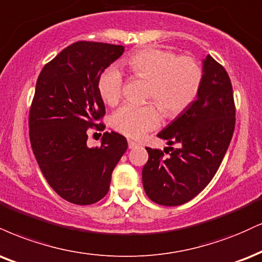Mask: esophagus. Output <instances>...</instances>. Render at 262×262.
<instances>
[{"instance_id":"obj_1","label":"esophagus","mask_w":262,"mask_h":262,"mask_svg":"<svg viewBox=\"0 0 262 262\" xmlns=\"http://www.w3.org/2000/svg\"><path fill=\"white\" fill-rule=\"evenodd\" d=\"M137 146H138V144L135 143V141L130 140V139L128 140V147H129V149H134V147H137Z\"/></svg>"}]
</instances>
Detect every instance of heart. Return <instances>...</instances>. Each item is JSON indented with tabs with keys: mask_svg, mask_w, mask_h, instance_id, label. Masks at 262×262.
I'll list each match as a JSON object with an SVG mask.
<instances>
[{
	"mask_svg": "<svg viewBox=\"0 0 262 262\" xmlns=\"http://www.w3.org/2000/svg\"><path fill=\"white\" fill-rule=\"evenodd\" d=\"M134 77L149 80L146 97L155 102L125 103L113 113L112 125L129 138H141L161 123V108L168 117H176L188 108L199 94L203 68L194 57L159 47H144L124 59ZM122 72L112 66L102 72L97 90L107 105L115 106L123 95Z\"/></svg>",
	"mask_w": 262,
	"mask_h": 262,
	"instance_id": "heart-1",
	"label": "heart"
}]
</instances>
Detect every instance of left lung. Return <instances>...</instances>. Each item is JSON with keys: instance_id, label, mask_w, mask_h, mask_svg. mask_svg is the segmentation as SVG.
<instances>
[{"instance_id": "left-lung-1", "label": "left lung", "mask_w": 262, "mask_h": 262, "mask_svg": "<svg viewBox=\"0 0 262 262\" xmlns=\"http://www.w3.org/2000/svg\"><path fill=\"white\" fill-rule=\"evenodd\" d=\"M235 127L232 83L222 64L204 59V78L194 102L157 134L169 145L165 152L146 147L143 168L145 193L154 203L178 206L206 187L222 163ZM168 155L164 157V154Z\"/></svg>"}]
</instances>
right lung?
Returning <instances> with one entry per match:
<instances>
[{
	"instance_id": "add662e5",
	"label": "right lung",
	"mask_w": 262,
	"mask_h": 262,
	"mask_svg": "<svg viewBox=\"0 0 262 262\" xmlns=\"http://www.w3.org/2000/svg\"><path fill=\"white\" fill-rule=\"evenodd\" d=\"M123 52L122 45L77 41L46 63L37 78L29 111L31 149L50 187L72 204L102 199L128 147L116 132L103 133L100 146L86 145L89 128L105 129L97 80Z\"/></svg>"
}]
</instances>
